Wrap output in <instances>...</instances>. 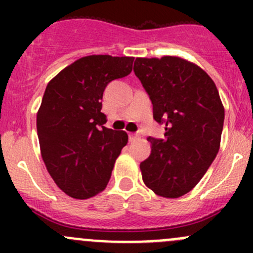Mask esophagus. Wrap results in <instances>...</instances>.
Instances as JSON below:
<instances>
[{
    "instance_id": "esophagus-1",
    "label": "esophagus",
    "mask_w": 253,
    "mask_h": 253,
    "mask_svg": "<svg viewBox=\"0 0 253 253\" xmlns=\"http://www.w3.org/2000/svg\"><path fill=\"white\" fill-rule=\"evenodd\" d=\"M141 138V133L139 132H136V133H129V141L134 142L136 139Z\"/></svg>"
}]
</instances>
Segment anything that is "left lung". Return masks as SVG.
<instances>
[{
    "instance_id": "1",
    "label": "left lung",
    "mask_w": 253,
    "mask_h": 253,
    "mask_svg": "<svg viewBox=\"0 0 253 253\" xmlns=\"http://www.w3.org/2000/svg\"><path fill=\"white\" fill-rule=\"evenodd\" d=\"M134 75L153 104V117L165 124V138L148 137L152 152L141 163L142 178L155 195L177 198L190 192L220 147L224 106L213 79L176 56L134 61Z\"/></svg>"
}]
</instances>
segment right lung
Wrapping results in <instances>:
<instances>
[{
	"label": "right lung",
	"instance_id": "1",
	"mask_svg": "<svg viewBox=\"0 0 253 253\" xmlns=\"http://www.w3.org/2000/svg\"><path fill=\"white\" fill-rule=\"evenodd\" d=\"M134 57H82L48 82L37 115L40 150L48 174L70 197L105 190L128 142L125 131L103 126L101 99L111 81L131 73Z\"/></svg>",
	"mask_w": 253,
	"mask_h": 253
}]
</instances>
